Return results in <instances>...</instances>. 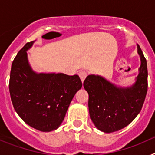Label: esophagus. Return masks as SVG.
<instances>
[{
    "mask_svg": "<svg viewBox=\"0 0 155 155\" xmlns=\"http://www.w3.org/2000/svg\"><path fill=\"white\" fill-rule=\"evenodd\" d=\"M87 76V72L85 71H80V73H79V77H80L82 83L84 82V79L86 78V77Z\"/></svg>",
    "mask_w": 155,
    "mask_h": 155,
    "instance_id": "34e87169",
    "label": "esophagus"
}]
</instances>
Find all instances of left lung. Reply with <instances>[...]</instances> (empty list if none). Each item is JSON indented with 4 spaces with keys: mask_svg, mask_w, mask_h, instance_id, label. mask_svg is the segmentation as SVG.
Returning a JSON list of instances; mask_svg holds the SVG:
<instances>
[{
    "mask_svg": "<svg viewBox=\"0 0 155 155\" xmlns=\"http://www.w3.org/2000/svg\"><path fill=\"white\" fill-rule=\"evenodd\" d=\"M137 53L141 64L131 86L119 87L99 75H88L84 80L90 118L102 132L109 134L124 128L141 110L147 91V67L139 45Z\"/></svg>",
    "mask_w": 155,
    "mask_h": 155,
    "instance_id": "8db88e82",
    "label": "left lung"
}]
</instances>
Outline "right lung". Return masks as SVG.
<instances>
[{
  "mask_svg": "<svg viewBox=\"0 0 155 155\" xmlns=\"http://www.w3.org/2000/svg\"><path fill=\"white\" fill-rule=\"evenodd\" d=\"M33 43H26L14 60L9 91L15 110L25 124L39 131L50 132L62 124L82 83L77 74L35 72L27 55Z\"/></svg>",
  "mask_w": 155,
  "mask_h": 155,
  "instance_id": "add662e5",
  "label": "right lung"
}]
</instances>
